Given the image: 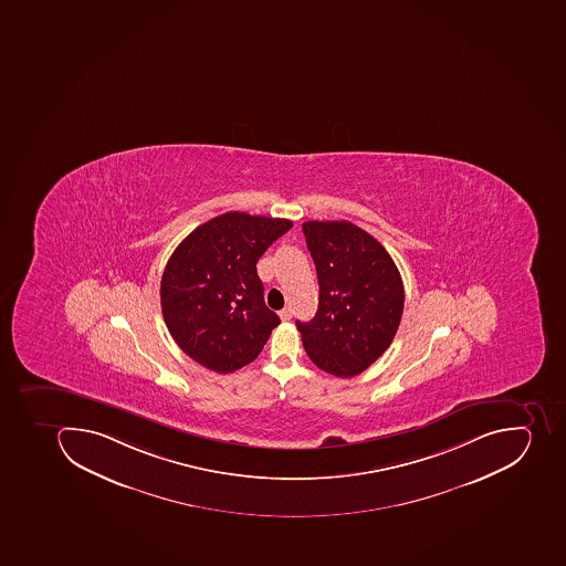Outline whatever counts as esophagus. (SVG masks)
Segmentation results:
<instances>
[{
  "label": "esophagus",
  "instance_id": "34e87169",
  "mask_svg": "<svg viewBox=\"0 0 566 566\" xmlns=\"http://www.w3.org/2000/svg\"><path fill=\"white\" fill-rule=\"evenodd\" d=\"M280 318H281V321H283V322H289V321H290V318H292V310H290V308H283V310H281V312H280Z\"/></svg>",
  "mask_w": 566,
  "mask_h": 566
}]
</instances>
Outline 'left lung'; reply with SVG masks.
Instances as JSON below:
<instances>
[{
    "mask_svg": "<svg viewBox=\"0 0 566 566\" xmlns=\"http://www.w3.org/2000/svg\"><path fill=\"white\" fill-rule=\"evenodd\" d=\"M303 233L321 289L315 317L295 322L304 350L324 373L358 376L396 336L402 277L388 251L353 222L308 221Z\"/></svg>",
    "mask_w": 566,
    "mask_h": 566,
    "instance_id": "8db88e82",
    "label": "left lung"
}]
</instances>
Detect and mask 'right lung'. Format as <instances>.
<instances>
[{
  "mask_svg": "<svg viewBox=\"0 0 566 566\" xmlns=\"http://www.w3.org/2000/svg\"><path fill=\"white\" fill-rule=\"evenodd\" d=\"M289 219L228 212L198 226L161 276V313L187 356L213 373L251 364L280 317L266 308L256 263Z\"/></svg>",
  "mask_w": 566,
  "mask_h": 566,
  "instance_id": "add662e5",
  "label": "right lung"
}]
</instances>
